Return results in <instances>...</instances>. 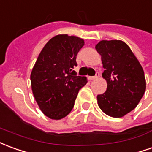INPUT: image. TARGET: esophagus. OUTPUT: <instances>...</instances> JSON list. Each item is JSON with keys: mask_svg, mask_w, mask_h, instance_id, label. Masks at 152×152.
I'll list each match as a JSON object with an SVG mask.
<instances>
[{"mask_svg": "<svg viewBox=\"0 0 152 152\" xmlns=\"http://www.w3.org/2000/svg\"><path fill=\"white\" fill-rule=\"evenodd\" d=\"M99 76V73L96 72V74H95V76H89V80H93L97 79Z\"/></svg>", "mask_w": 152, "mask_h": 152, "instance_id": "obj_1", "label": "esophagus"}]
</instances>
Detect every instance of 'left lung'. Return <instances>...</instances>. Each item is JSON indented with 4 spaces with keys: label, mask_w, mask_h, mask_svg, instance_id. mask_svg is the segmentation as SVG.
<instances>
[{
    "label": "left lung",
    "mask_w": 152,
    "mask_h": 152,
    "mask_svg": "<svg viewBox=\"0 0 152 152\" xmlns=\"http://www.w3.org/2000/svg\"><path fill=\"white\" fill-rule=\"evenodd\" d=\"M95 49L101 55L102 74L107 90L97 95L102 111L113 118H121L138 104L146 91L145 75L130 48L121 40H102Z\"/></svg>",
    "instance_id": "8db88e82"
}]
</instances>
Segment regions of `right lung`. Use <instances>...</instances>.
Listing matches in <instances>:
<instances>
[{
	"instance_id": "1",
	"label": "right lung",
	"mask_w": 152,
	"mask_h": 152,
	"mask_svg": "<svg viewBox=\"0 0 152 152\" xmlns=\"http://www.w3.org/2000/svg\"><path fill=\"white\" fill-rule=\"evenodd\" d=\"M84 40L76 36L59 34L43 47L32 70L33 94L47 117L61 119L74 107L78 91L87 83L73 68Z\"/></svg>"
}]
</instances>
